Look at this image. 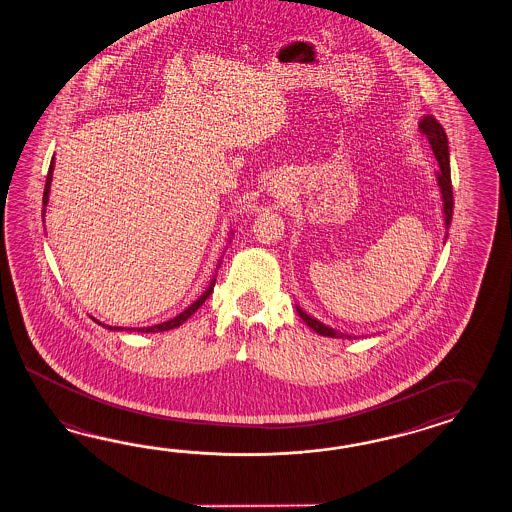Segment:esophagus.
<instances>
[{"mask_svg": "<svg viewBox=\"0 0 512 512\" xmlns=\"http://www.w3.org/2000/svg\"><path fill=\"white\" fill-rule=\"evenodd\" d=\"M269 191H271V193H273V195H280V191H282V189H280V185H271V187H269Z\"/></svg>", "mask_w": 512, "mask_h": 512, "instance_id": "esophagus-1", "label": "esophagus"}]
</instances>
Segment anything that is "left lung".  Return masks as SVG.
I'll list each match as a JSON object with an SVG mask.
<instances>
[{
  "label": "left lung",
  "instance_id": "8db88e82",
  "mask_svg": "<svg viewBox=\"0 0 512 512\" xmlns=\"http://www.w3.org/2000/svg\"><path fill=\"white\" fill-rule=\"evenodd\" d=\"M420 130L427 135V141L431 145L434 158L438 161V171L434 172V180H436V185L440 189L442 215H444V228H446L447 239V230H449L451 215H453V191H451V169H449V141H447L446 130L442 128V124L433 115L421 118ZM295 308H297V312L301 315L302 321L312 330H315L317 334H321V336H327V338H347V340L356 338V336L345 334V332H340L336 328L328 327L323 321L315 319L314 315L306 314L299 304H295Z\"/></svg>",
  "mask_w": 512,
  "mask_h": 512
}]
</instances>
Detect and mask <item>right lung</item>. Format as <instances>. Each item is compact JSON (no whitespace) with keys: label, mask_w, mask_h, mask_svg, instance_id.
Masks as SVG:
<instances>
[{"label":"right lung","mask_w":512,"mask_h":512,"mask_svg":"<svg viewBox=\"0 0 512 512\" xmlns=\"http://www.w3.org/2000/svg\"><path fill=\"white\" fill-rule=\"evenodd\" d=\"M53 169H55V158H52V163H50V171H48V176H46V187H44V195H42V219L46 217V208H48V200H50V191H52V178H53ZM42 223H46V221H42ZM232 236H234V230L230 232V236L228 239L232 241ZM221 262L223 260H219V265H217V269L221 267ZM217 269H215V275L211 276L210 284H208V288L206 291L198 297L197 301L193 302V304H189L187 308H185L182 314L176 315V317H172L169 321H163V323H159V325H152V327H141V328H124V327H107L104 323H100V321H96L94 317V321L98 323V325H102V327L107 328V330H130V332H165V330H172V328H178L180 325H184L185 321L191 317V315L197 312L198 308L206 302V299L210 297L211 291L215 288V276H217Z\"/></svg>","instance_id":"right-lung-1"}]
</instances>
